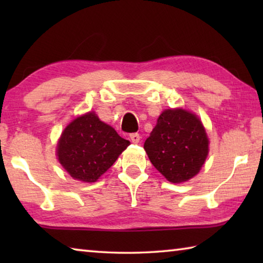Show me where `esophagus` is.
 <instances>
[{"label":"esophagus","mask_w":263,"mask_h":263,"mask_svg":"<svg viewBox=\"0 0 263 263\" xmlns=\"http://www.w3.org/2000/svg\"><path fill=\"white\" fill-rule=\"evenodd\" d=\"M130 139H131L132 142L137 144V142H139V140H140V135H139V133H131Z\"/></svg>","instance_id":"esophagus-1"}]
</instances>
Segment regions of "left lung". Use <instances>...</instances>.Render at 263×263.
I'll list each match as a JSON object with an SVG mask.
<instances>
[{"instance_id":"1","label":"left lung","mask_w":263,"mask_h":263,"mask_svg":"<svg viewBox=\"0 0 263 263\" xmlns=\"http://www.w3.org/2000/svg\"><path fill=\"white\" fill-rule=\"evenodd\" d=\"M144 148L153 166L173 183L188 181L202 168L209 140L202 123L182 109L164 110Z\"/></svg>"}]
</instances>
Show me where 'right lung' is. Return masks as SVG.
<instances>
[{
  "mask_svg": "<svg viewBox=\"0 0 263 263\" xmlns=\"http://www.w3.org/2000/svg\"><path fill=\"white\" fill-rule=\"evenodd\" d=\"M130 141L123 139L94 112L78 117L62 132L58 158L70 176L95 182L112 166Z\"/></svg>",
  "mask_w": 263,
  "mask_h": 263,
  "instance_id": "1",
  "label": "right lung"
}]
</instances>
